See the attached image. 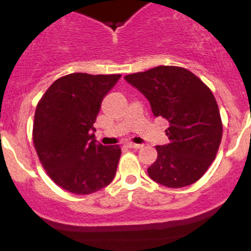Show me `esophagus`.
I'll list each match as a JSON object with an SVG mask.
<instances>
[{
	"instance_id": "esophagus-1",
	"label": "esophagus",
	"mask_w": 251,
	"mask_h": 251,
	"mask_svg": "<svg viewBox=\"0 0 251 251\" xmlns=\"http://www.w3.org/2000/svg\"><path fill=\"white\" fill-rule=\"evenodd\" d=\"M127 147L128 148H132V149H140L143 147V144H137V143H132V142H128Z\"/></svg>"
}]
</instances>
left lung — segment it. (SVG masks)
<instances>
[{
	"instance_id": "8db88e82",
	"label": "left lung",
	"mask_w": 251,
	"mask_h": 251,
	"mask_svg": "<svg viewBox=\"0 0 251 251\" xmlns=\"http://www.w3.org/2000/svg\"><path fill=\"white\" fill-rule=\"evenodd\" d=\"M125 80L149 100L154 116L169 121L170 143L156 146L158 158L148 168L156 183L181 188L198 181L215 160L222 121L211 90L184 68L160 65Z\"/></svg>"
}]
</instances>
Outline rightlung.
Returning <instances> with one entry per match:
<instances>
[{"instance_id":"add662e5","label":"right lung","mask_w":251,"mask_h":251,"mask_svg":"<svg viewBox=\"0 0 251 251\" xmlns=\"http://www.w3.org/2000/svg\"><path fill=\"white\" fill-rule=\"evenodd\" d=\"M120 74L74 73L55 80L37 103L32 140L54 183L74 194H91L113 181L121 149L97 143L93 127L103 98Z\"/></svg>"}]
</instances>
